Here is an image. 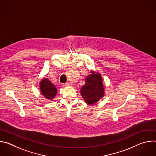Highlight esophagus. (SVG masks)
Returning <instances> with one entry per match:
<instances>
[{"label":"esophagus","instance_id":"1","mask_svg":"<svg viewBox=\"0 0 156 156\" xmlns=\"http://www.w3.org/2000/svg\"><path fill=\"white\" fill-rule=\"evenodd\" d=\"M71 86V84L70 83H66L63 84V86H64V87H68V86Z\"/></svg>","mask_w":156,"mask_h":156}]
</instances>
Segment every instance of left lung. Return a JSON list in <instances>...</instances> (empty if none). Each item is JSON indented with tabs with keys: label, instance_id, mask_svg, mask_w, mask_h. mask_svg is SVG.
<instances>
[{
	"label": "left lung",
	"instance_id": "8db88e82",
	"mask_svg": "<svg viewBox=\"0 0 156 156\" xmlns=\"http://www.w3.org/2000/svg\"><path fill=\"white\" fill-rule=\"evenodd\" d=\"M80 93L86 104L92 105L98 102L105 94L101 75L91 70V74L86 76L85 84L81 87Z\"/></svg>",
	"mask_w": 156,
	"mask_h": 156
}]
</instances>
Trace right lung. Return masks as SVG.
Instances as JSON below:
<instances>
[{
	"label": "right lung",
	"instance_id": "add662e5",
	"mask_svg": "<svg viewBox=\"0 0 156 156\" xmlns=\"http://www.w3.org/2000/svg\"><path fill=\"white\" fill-rule=\"evenodd\" d=\"M39 87L42 95L50 101H52L57 94V87L48 78H43L40 81Z\"/></svg>",
	"mask_w": 156,
	"mask_h": 156
}]
</instances>
